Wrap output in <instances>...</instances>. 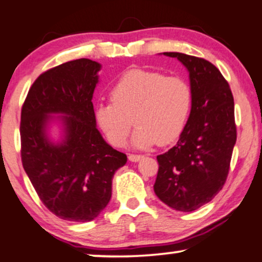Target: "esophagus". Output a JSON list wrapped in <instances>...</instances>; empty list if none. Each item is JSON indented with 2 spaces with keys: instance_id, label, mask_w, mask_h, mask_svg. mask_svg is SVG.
<instances>
[{
  "instance_id": "obj_1",
  "label": "esophagus",
  "mask_w": 262,
  "mask_h": 262,
  "mask_svg": "<svg viewBox=\"0 0 262 262\" xmlns=\"http://www.w3.org/2000/svg\"><path fill=\"white\" fill-rule=\"evenodd\" d=\"M141 158H142L141 155H129L128 156V160L130 162H138V161H140Z\"/></svg>"
}]
</instances>
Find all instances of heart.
I'll use <instances>...</instances> for the list:
<instances>
[{"label":"heart","instance_id":"heart-1","mask_svg":"<svg viewBox=\"0 0 262 262\" xmlns=\"http://www.w3.org/2000/svg\"><path fill=\"white\" fill-rule=\"evenodd\" d=\"M110 98L111 104L95 108V120L115 147L127 144L133 122L138 125L132 138L135 147L170 144L184 130L192 104L191 88L183 78L139 69L116 82Z\"/></svg>","mask_w":262,"mask_h":262}]
</instances>
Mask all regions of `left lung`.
<instances>
[{
  "mask_svg": "<svg viewBox=\"0 0 262 262\" xmlns=\"http://www.w3.org/2000/svg\"><path fill=\"white\" fill-rule=\"evenodd\" d=\"M163 54L187 69L192 104L177 145L157 156L154 190L168 207L193 211L213 200L227 179L237 140L233 95L211 62L183 53Z\"/></svg>",
  "mask_w": 262,
  "mask_h": 262,
  "instance_id": "1",
  "label": "left lung"
}]
</instances>
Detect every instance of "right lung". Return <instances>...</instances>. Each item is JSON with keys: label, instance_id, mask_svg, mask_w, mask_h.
<instances>
[{"label": "right lung", "instance_id": "right-lung-1", "mask_svg": "<svg viewBox=\"0 0 262 262\" xmlns=\"http://www.w3.org/2000/svg\"><path fill=\"white\" fill-rule=\"evenodd\" d=\"M100 69L85 58L49 69L31 85L21 108L23 167L42 203L62 220L95 219L110 202L115 171L127 163V156L97 129L92 99ZM53 119L63 127L58 143L48 137Z\"/></svg>", "mask_w": 262, "mask_h": 262}]
</instances>
